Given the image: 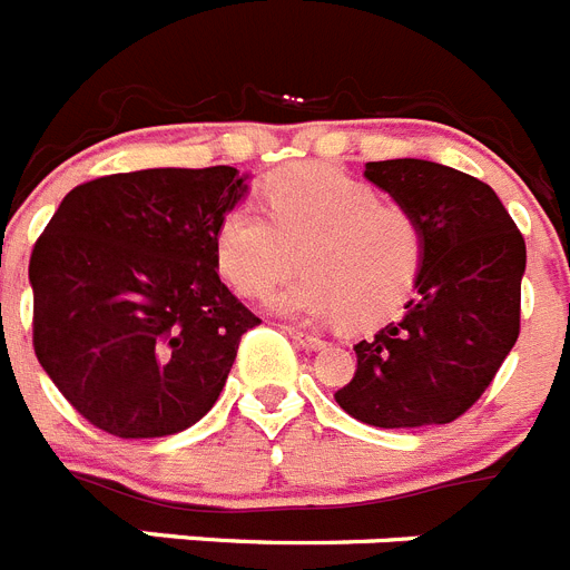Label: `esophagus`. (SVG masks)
Returning a JSON list of instances; mask_svg holds the SVG:
<instances>
[{"label": "esophagus", "mask_w": 570, "mask_h": 570, "mask_svg": "<svg viewBox=\"0 0 570 570\" xmlns=\"http://www.w3.org/2000/svg\"><path fill=\"white\" fill-rule=\"evenodd\" d=\"M289 338L295 341V344H298L301 350H306V353H315V350H321V346L326 344V341H324V338H318V335L298 333V330H289Z\"/></svg>", "instance_id": "obj_1"}]
</instances>
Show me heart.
<instances>
[{"instance_id": "1", "label": "heart", "mask_w": 570, "mask_h": 570, "mask_svg": "<svg viewBox=\"0 0 570 570\" xmlns=\"http://www.w3.org/2000/svg\"><path fill=\"white\" fill-rule=\"evenodd\" d=\"M266 212L240 203L215 229L217 266L244 295H264L289 321L367 324L402 304L422 264V229L404 206L333 166H292L264 183Z\"/></svg>"}]
</instances>
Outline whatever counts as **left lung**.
Returning <instances> with one entry per match:
<instances>
[{"label":"left lung","instance_id":"1","mask_svg":"<svg viewBox=\"0 0 570 570\" xmlns=\"http://www.w3.org/2000/svg\"><path fill=\"white\" fill-rule=\"evenodd\" d=\"M422 229V264L395 324L353 346L358 370L335 393L373 428L448 424L473 407L519 338L524 240L488 183L442 163L364 166Z\"/></svg>","mask_w":570,"mask_h":570}]
</instances>
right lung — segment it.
<instances>
[{
  "label": "right lung",
  "mask_w": 570,
  "mask_h": 570,
  "mask_svg": "<svg viewBox=\"0 0 570 570\" xmlns=\"http://www.w3.org/2000/svg\"><path fill=\"white\" fill-rule=\"evenodd\" d=\"M232 166L142 168L68 191L33 246V350L82 419L120 439L200 422L261 321L217 275Z\"/></svg>",
  "instance_id": "right-lung-1"
}]
</instances>
